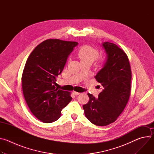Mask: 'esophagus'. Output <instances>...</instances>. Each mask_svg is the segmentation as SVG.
Masks as SVG:
<instances>
[{"label":"esophagus","mask_w":154,"mask_h":154,"mask_svg":"<svg viewBox=\"0 0 154 154\" xmlns=\"http://www.w3.org/2000/svg\"><path fill=\"white\" fill-rule=\"evenodd\" d=\"M72 93H73V94H74V95H79V94H80V93L77 92V91H73Z\"/></svg>","instance_id":"esophagus-1"}]
</instances>
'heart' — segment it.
Segmentation results:
<instances>
[{"instance_id": "1", "label": "heart", "mask_w": 154, "mask_h": 154, "mask_svg": "<svg viewBox=\"0 0 154 154\" xmlns=\"http://www.w3.org/2000/svg\"><path fill=\"white\" fill-rule=\"evenodd\" d=\"M99 55V50L89 45L82 46L78 51V56L81 61H90L92 63L97 58ZM106 60V57H103L101 59V61L103 63L105 62Z\"/></svg>"}]
</instances>
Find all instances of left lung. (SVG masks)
Returning a JSON list of instances; mask_svg holds the SVG:
<instances>
[{
	"instance_id": "1",
	"label": "left lung",
	"mask_w": 154,
	"mask_h": 154,
	"mask_svg": "<svg viewBox=\"0 0 154 154\" xmlns=\"http://www.w3.org/2000/svg\"><path fill=\"white\" fill-rule=\"evenodd\" d=\"M107 54L103 68L95 76L103 87L96 99L88 93L90 100L83 105L86 118L93 124L105 126L114 122L124 109L131 92V71L126 54L113 43L102 45Z\"/></svg>"
}]
</instances>
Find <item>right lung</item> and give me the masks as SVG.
I'll return each instance as SVG.
<instances>
[{"mask_svg":"<svg viewBox=\"0 0 154 154\" xmlns=\"http://www.w3.org/2000/svg\"><path fill=\"white\" fill-rule=\"evenodd\" d=\"M77 45L75 41L46 39L27 58L21 78L23 94L31 112L42 122L58 119L62 109L72 100L70 92L56 87V81Z\"/></svg>","mask_w":154,"mask_h":154,"instance_id":"1","label":"right lung"}]
</instances>
